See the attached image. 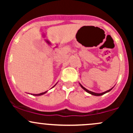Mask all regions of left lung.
<instances>
[{
    "label": "left lung",
    "mask_w": 133,
    "mask_h": 133,
    "mask_svg": "<svg viewBox=\"0 0 133 133\" xmlns=\"http://www.w3.org/2000/svg\"><path fill=\"white\" fill-rule=\"evenodd\" d=\"M79 84H80V86H81V88H82V89H83L85 91H86L88 93H89V94H91V95H93V96H102V95H103V94H106V93H107V92H109V91H111V90L112 89V88H114V87H112V88H111L110 89H109V90H108V91H105V92H101V93H96V92H92V91H89V90H88L87 89H86V88H84V87H83L82 86L81 84L80 83H79Z\"/></svg>",
    "instance_id": "left-lung-1"
}]
</instances>
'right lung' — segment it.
Wrapping results in <instances>:
<instances>
[{"instance_id": "1", "label": "right lung", "mask_w": 133, "mask_h": 133, "mask_svg": "<svg viewBox=\"0 0 133 133\" xmlns=\"http://www.w3.org/2000/svg\"><path fill=\"white\" fill-rule=\"evenodd\" d=\"M57 84V83H56V84H55V85H54V86H53V87H52V88H54V87L55 86H56V84ZM47 92V91H45V92H41V93H40V94H31V95L35 96H41V95H43V94H45V93H46Z\"/></svg>"}]
</instances>
